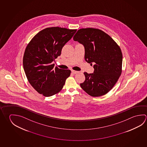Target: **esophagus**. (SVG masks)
Instances as JSON below:
<instances>
[{"mask_svg": "<svg viewBox=\"0 0 147 147\" xmlns=\"http://www.w3.org/2000/svg\"><path fill=\"white\" fill-rule=\"evenodd\" d=\"M80 72L79 71H75V70H72V73H73V74H77V73H78Z\"/></svg>", "mask_w": 147, "mask_h": 147, "instance_id": "obj_1", "label": "esophagus"}]
</instances>
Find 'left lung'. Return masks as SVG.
Wrapping results in <instances>:
<instances>
[{
  "instance_id": "obj_1",
  "label": "left lung",
  "mask_w": 147,
  "mask_h": 147,
  "mask_svg": "<svg viewBox=\"0 0 147 147\" xmlns=\"http://www.w3.org/2000/svg\"><path fill=\"white\" fill-rule=\"evenodd\" d=\"M73 40L84 45L85 60L94 64V72H84L85 82L80 84V87L92 96L105 95L112 89L122 73L120 47L108 34L97 28L80 29Z\"/></svg>"
}]
</instances>
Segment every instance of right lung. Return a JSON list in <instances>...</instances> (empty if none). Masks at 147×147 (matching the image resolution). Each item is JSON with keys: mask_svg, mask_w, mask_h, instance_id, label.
Segmentation results:
<instances>
[{"mask_svg": "<svg viewBox=\"0 0 147 147\" xmlns=\"http://www.w3.org/2000/svg\"><path fill=\"white\" fill-rule=\"evenodd\" d=\"M77 29L49 27L36 34L27 45L24 54V70L30 84L44 96L56 94L70 76V70L56 67L53 61Z\"/></svg>", "mask_w": 147, "mask_h": 147, "instance_id": "right-lung-1", "label": "right lung"}]
</instances>
